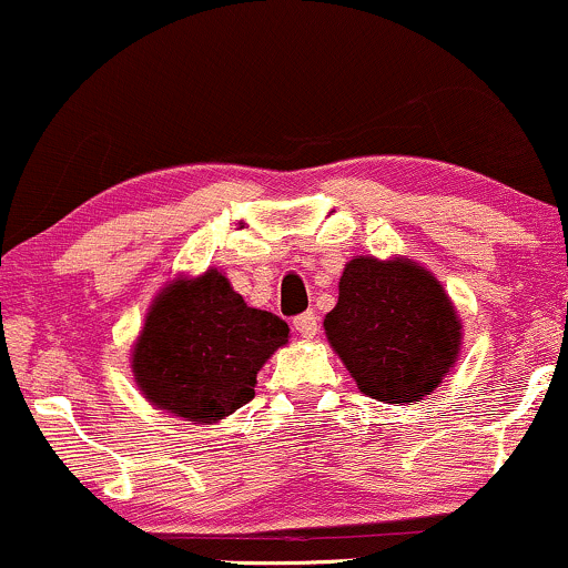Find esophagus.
Returning <instances> with one entry per match:
<instances>
[{"instance_id":"obj_1","label":"esophagus","mask_w":568,"mask_h":568,"mask_svg":"<svg viewBox=\"0 0 568 568\" xmlns=\"http://www.w3.org/2000/svg\"><path fill=\"white\" fill-rule=\"evenodd\" d=\"M292 326H295L303 337H316L318 335V316L313 311H305V313H300V316L292 318Z\"/></svg>"}]
</instances>
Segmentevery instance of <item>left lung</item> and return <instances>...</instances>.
Here are the masks:
<instances>
[{
  "instance_id": "left-lung-1",
  "label": "left lung",
  "mask_w": 568,
  "mask_h": 568,
  "mask_svg": "<svg viewBox=\"0 0 568 568\" xmlns=\"http://www.w3.org/2000/svg\"><path fill=\"white\" fill-rule=\"evenodd\" d=\"M324 329L366 396L412 404L442 385L463 326L444 286L412 260L356 257Z\"/></svg>"
}]
</instances>
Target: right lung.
Returning <instances> with one entry per match:
<instances>
[{"mask_svg":"<svg viewBox=\"0 0 568 568\" xmlns=\"http://www.w3.org/2000/svg\"><path fill=\"white\" fill-rule=\"evenodd\" d=\"M286 337V322L250 308L223 273L206 271L156 297L132 372L153 406L191 423H215L255 398L260 366Z\"/></svg>","mask_w":568,"mask_h":568,"instance_id":"right-lung-1","label":"right lung"}]
</instances>
